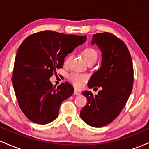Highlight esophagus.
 I'll return each instance as SVG.
<instances>
[{"label": "esophagus", "mask_w": 149, "mask_h": 149, "mask_svg": "<svg viewBox=\"0 0 149 149\" xmlns=\"http://www.w3.org/2000/svg\"><path fill=\"white\" fill-rule=\"evenodd\" d=\"M73 94H74L75 95H80V92H78V90H74V92H73Z\"/></svg>", "instance_id": "1"}]
</instances>
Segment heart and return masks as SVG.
<instances>
[{"label": "heart", "instance_id": "1", "mask_svg": "<svg viewBox=\"0 0 149 149\" xmlns=\"http://www.w3.org/2000/svg\"><path fill=\"white\" fill-rule=\"evenodd\" d=\"M82 54H83V57L88 64L95 63L97 60V58H98V53L95 49L92 48V47H87V48L84 49L82 52ZM71 58H72V54H69L65 59L64 64L66 65L69 64ZM87 79H88V76L86 75L78 73H72L69 76V80L77 88H81L83 86V83L86 81Z\"/></svg>", "mask_w": 149, "mask_h": 149}]
</instances>
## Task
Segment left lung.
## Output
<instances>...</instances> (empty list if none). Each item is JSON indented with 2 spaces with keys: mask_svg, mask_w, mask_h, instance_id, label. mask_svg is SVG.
<instances>
[{
  "mask_svg": "<svg viewBox=\"0 0 149 149\" xmlns=\"http://www.w3.org/2000/svg\"><path fill=\"white\" fill-rule=\"evenodd\" d=\"M94 44L102 52V64L92 75L88 87L102 90L95 95L91 91L82 92L88 102L80 115L89 125L101 127L113 121L127 103L132 90L133 65L127 46L113 34H94Z\"/></svg>",
  "mask_w": 149,
  "mask_h": 149,
  "instance_id": "1",
  "label": "left lung"
}]
</instances>
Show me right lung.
Instances as JSON below:
<instances>
[{"instance_id": "obj_1", "label": "right lung", "mask_w": 149, "mask_h": 149, "mask_svg": "<svg viewBox=\"0 0 149 149\" xmlns=\"http://www.w3.org/2000/svg\"><path fill=\"white\" fill-rule=\"evenodd\" d=\"M86 39V36L44 31L22 42L12 81L20 109L31 121L45 125L58 117L61 102L73 95V88L66 82L55 88L49 78L62 68L66 55Z\"/></svg>"}]
</instances>
